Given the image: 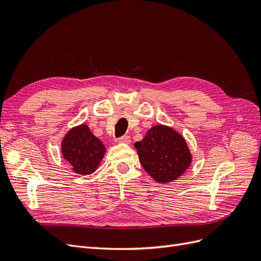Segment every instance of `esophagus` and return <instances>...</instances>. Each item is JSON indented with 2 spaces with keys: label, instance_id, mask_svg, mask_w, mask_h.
<instances>
[{
  "label": "esophagus",
  "instance_id": "esophagus-1",
  "mask_svg": "<svg viewBox=\"0 0 261 261\" xmlns=\"http://www.w3.org/2000/svg\"><path fill=\"white\" fill-rule=\"evenodd\" d=\"M118 143L129 144L130 143V137L129 136H122V137L118 138Z\"/></svg>",
  "mask_w": 261,
  "mask_h": 261
}]
</instances>
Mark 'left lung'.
<instances>
[{
	"mask_svg": "<svg viewBox=\"0 0 261 261\" xmlns=\"http://www.w3.org/2000/svg\"><path fill=\"white\" fill-rule=\"evenodd\" d=\"M135 148L143 168L159 183L176 179L192 162L183 136L164 125L150 128L143 140L135 144Z\"/></svg>",
	"mask_w": 261,
	"mask_h": 261,
	"instance_id": "left-lung-1",
	"label": "left lung"
}]
</instances>
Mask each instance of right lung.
Wrapping results in <instances>:
<instances>
[{"instance_id":"add662e5","label":"right lung","mask_w":261,"mask_h":261,"mask_svg":"<svg viewBox=\"0 0 261 261\" xmlns=\"http://www.w3.org/2000/svg\"><path fill=\"white\" fill-rule=\"evenodd\" d=\"M62 153L77 174L88 175L96 171L106 153V147L87 125L70 129L62 141Z\"/></svg>"}]
</instances>
